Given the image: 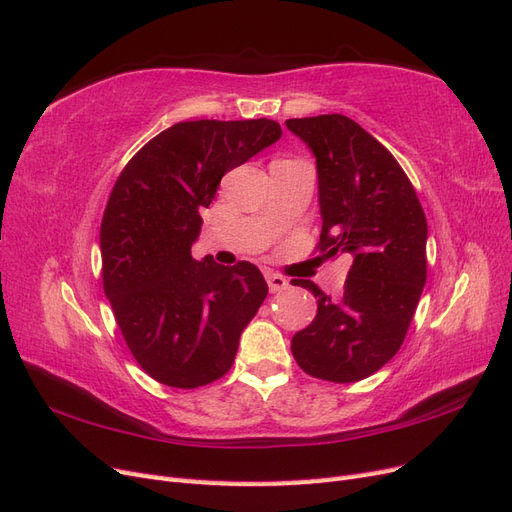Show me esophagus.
Here are the masks:
<instances>
[{"mask_svg":"<svg viewBox=\"0 0 512 512\" xmlns=\"http://www.w3.org/2000/svg\"><path fill=\"white\" fill-rule=\"evenodd\" d=\"M266 280H268V287H270L272 293H278V291H283V289L289 287V280L285 276L274 274V272H268Z\"/></svg>","mask_w":512,"mask_h":512,"instance_id":"esophagus-1","label":"esophagus"}]
</instances>
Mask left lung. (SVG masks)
Here are the masks:
<instances>
[{"instance_id": "left-lung-1", "label": "left lung", "mask_w": 512, "mask_h": 512, "mask_svg": "<svg viewBox=\"0 0 512 512\" xmlns=\"http://www.w3.org/2000/svg\"><path fill=\"white\" fill-rule=\"evenodd\" d=\"M287 129L317 159L325 257L351 255L342 298L312 280L317 317L291 340L298 366L315 378L355 383L400 351L427 276V221L400 163L344 114L289 119Z\"/></svg>"}]
</instances>
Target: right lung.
Here are the masks:
<instances>
[{
  "label": "right lung",
  "mask_w": 512,
  "mask_h": 512,
  "mask_svg": "<svg viewBox=\"0 0 512 512\" xmlns=\"http://www.w3.org/2000/svg\"><path fill=\"white\" fill-rule=\"evenodd\" d=\"M280 136L270 119L176 123L146 142L112 187L100 229L104 291L131 355L163 385L195 389L221 378L266 300L253 263L197 261L191 246L221 178Z\"/></svg>",
  "instance_id": "add662e5"
}]
</instances>
